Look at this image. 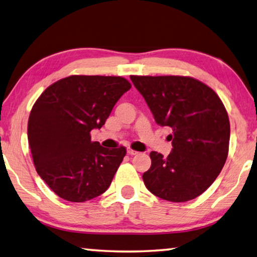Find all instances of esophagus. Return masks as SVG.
I'll list each match as a JSON object with an SVG mask.
<instances>
[{
  "instance_id": "34e87169",
  "label": "esophagus",
  "mask_w": 257,
  "mask_h": 257,
  "mask_svg": "<svg viewBox=\"0 0 257 257\" xmlns=\"http://www.w3.org/2000/svg\"><path fill=\"white\" fill-rule=\"evenodd\" d=\"M127 153L129 154V155H137L138 154V152L137 151H134V150H132V149H127Z\"/></svg>"
}]
</instances>
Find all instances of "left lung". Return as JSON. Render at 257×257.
Listing matches in <instances>:
<instances>
[{"instance_id": "obj_1", "label": "left lung", "mask_w": 257, "mask_h": 257, "mask_svg": "<svg viewBox=\"0 0 257 257\" xmlns=\"http://www.w3.org/2000/svg\"><path fill=\"white\" fill-rule=\"evenodd\" d=\"M153 113L170 127L168 158L151 152L152 165L143 180L152 194L169 202H187L210 187L222 170L229 151L228 113L216 93L184 76H130Z\"/></svg>"}]
</instances>
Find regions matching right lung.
I'll use <instances>...</instances> for the list:
<instances>
[{
	"label": "right lung",
	"instance_id": "right-lung-1",
	"mask_svg": "<svg viewBox=\"0 0 257 257\" xmlns=\"http://www.w3.org/2000/svg\"><path fill=\"white\" fill-rule=\"evenodd\" d=\"M132 88L122 77L70 76L47 87L30 111L28 143L36 171L59 197L86 202L103 194L125 155L105 149L90 132L105 123Z\"/></svg>",
	"mask_w": 257,
	"mask_h": 257
}]
</instances>
